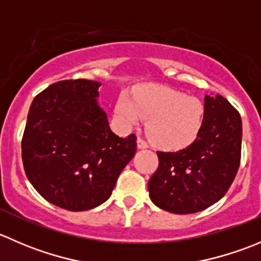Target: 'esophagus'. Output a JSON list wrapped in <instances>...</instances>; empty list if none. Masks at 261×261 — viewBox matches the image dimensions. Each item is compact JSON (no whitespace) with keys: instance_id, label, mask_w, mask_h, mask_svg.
Returning a JSON list of instances; mask_svg holds the SVG:
<instances>
[{"instance_id":"obj_1","label":"esophagus","mask_w":261,"mask_h":261,"mask_svg":"<svg viewBox=\"0 0 261 261\" xmlns=\"http://www.w3.org/2000/svg\"><path fill=\"white\" fill-rule=\"evenodd\" d=\"M149 146L145 140H143L141 138H138V149H146Z\"/></svg>"}]
</instances>
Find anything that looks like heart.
<instances>
[{
	"mask_svg": "<svg viewBox=\"0 0 261 261\" xmlns=\"http://www.w3.org/2000/svg\"><path fill=\"white\" fill-rule=\"evenodd\" d=\"M115 114L126 127L147 118L146 134L159 147L178 150L191 145L203 125L204 107L199 99L163 86L139 87L134 96L122 92Z\"/></svg>",
	"mask_w": 261,
	"mask_h": 261,
	"instance_id": "heart-1",
	"label": "heart"
}]
</instances>
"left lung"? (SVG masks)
<instances>
[{
    "instance_id": "8db88e82",
    "label": "left lung",
    "mask_w": 261,
    "mask_h": 261,
    "mask_svg": "<svg viewBox=\"0 0 261 261\" xmlns=\"http://www.w3.org/2000/svg\"><path fill=\"white\" fill-rule=\"evenodd\" d=\"M240 114L220 94L204 97L203 125L196 140L177 152L158 151L159 167L147 189L164 211L188 215L220 201L236 177L241 158Z\"/></svg>"
}]
</instances>
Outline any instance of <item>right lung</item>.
<instances>
[{
	"label": "right lung",
	"mask_w": 261,
	"mask_h": 261,
	"mask_svg": "<svg viewBox=\"0 0 261 261\" xmlns=\"http://www.w3.org/2000/svg\"><path fill=\"white\" fill-rule=\"evenodd\" d=\"M99 82L60 81L34 98L21 150L28 179L43 198L87 211L111 196L134 158L136 136L120 138L98 105Z\"/></svg>",
	"instance_id": "add662e5"
}]
</instances>
